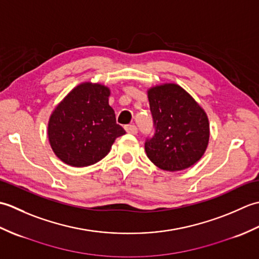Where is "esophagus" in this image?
<instances>
[{
    "label": "esophagus",
    "mask_w": 259,
    "mask_h": 259,
    "mask_svg": "<svg viewBox=\"0 0 259 259\" xmlns=\"http://www.w3.org/2000/svg\"><path fill=\"white\" fill-rule=\"evenodd\" d=\"M124 130L130 135H136L137 134V126L135 124H126L124 126Z\"/></svg>",
    "instance_id": "34e87169"
}]
</instances>
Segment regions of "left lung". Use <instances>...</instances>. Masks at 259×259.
<instances>
[{
	"label": "left lung",
	"instance_id": "left-lung-1",
	"mask_svg": "<svg viewBox=\"0 0 259 259\" xmlns=\"http://www.w3.org/2000/svg\"><path fill=\"white\" fill-rule=\"evenodd\" d=\"M156 133L147 140V157L158 168L180 171L205 153L209 142L207 113L188 92L176 83L148 89Z\"/></svg>",
	"mask_w": 259,
	"mask_h": 259
}]
</instances>
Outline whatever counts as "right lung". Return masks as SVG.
I'll use <instances>...</instances> for the list:
<instances>
[{"label": "right lung", "mask_w": 259, "mask_h": 259, "mask_svg": "<svg viewBox=\"0 0 259 259\" xmlns=\"http://www.w3.org/2000/svg\"><path fill=\"white\" fill-rule=\"evenodd\" d=\"M110 89L83 82L73 88L50 115L49 142L56 156L71 167H88L106 157L114 140L125 134L109 106Z\"/></svg>", "instance_id": "1"}]
</instances>
